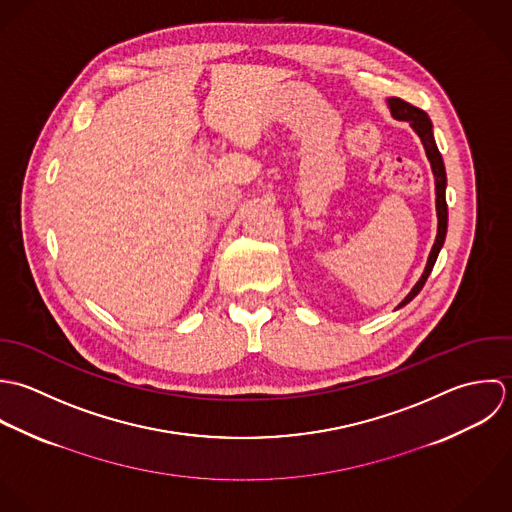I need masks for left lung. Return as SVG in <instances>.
Wrapping results in <instances>:
<instances>
[{"mask_svg": "<svg viewBox=\"0 0 512 512\" xmlns=\"http://www.w3.org/2000/svg\"><path fill=\"white\" fill-rule=\"evenodd\" d=\"M388 108L392 112V116L396 120H404L409 122V126L413 128V132L419 136L421 144H423V150H425V156L431 164V172H433V180H435V211H437V235H435V241H433V247L429 251V257H427V263H425V269L419 277V281L413 285V289L409 291L408 297L398 305V308L406 307L408 303H411L417 293L423 289L427 277L431 275V269L437 261V255L445 243V235H447V202H445V188H447V174H445V164H443V158L437 150V144H435V138H433V124L429 120V116L419 110L417 106H411V104L402 101V99H388Z\"/></svg>", "mask_w": 512, "mask_h": 512, "instance_id": "obj_1", "label": "left lung"}]
</instances>
